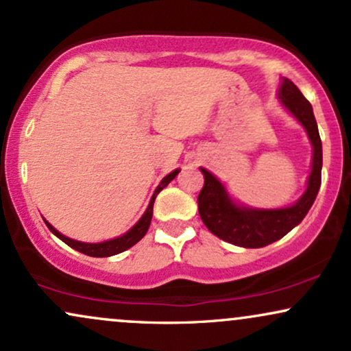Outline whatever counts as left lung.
<instances>
[{
    "label": "left lung",
    "mask_w": 351,
    "mask_h": 351,
    "mask_svg": "<svg viewBox=\"0 0 351 351\" xmlns=\"http://www.w3.org/2000/svg\"><path fill=\"white\" fill-rule=\"evenodd\" d=\"M277 99L280 106L304 127L312 145V163H310L307 188L295 203L291 206L274 209L245 206L229 195L223 181L216 178L206 168H199L204 176V186L198 196L201 219L213 234L239 247H264L291 232L307 216L320 189L322 140L318 135L312 106L302 95L295 84L285 77L280 80Z\"/></svg>",
    "instance_id": "left-lung-1"
}]
</instances>
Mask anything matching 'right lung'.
<instances>
[{"mask_svg":"<svg viewBox=\"0 0 351 351\" xmlns=\"http://www.w3.org/2000/svg\"><path fill=\"white\" fill-rule=\"evenodd\" d=\"M180 173V168H176V170H173L171 173H168L165 178L160 181V184L156 186L155 191H153V196L150 199V203H148L147 209H145V213L140 217L138 221L128 229L127 232H123L122 236L119 237H114V239H107V241H102V243H82V241H75V239H71V237L64 236L62 232H59L58 229L52 226L51 223H47L46 219H44V223H46V226L49 228V231L54 234L56 237H59L62 243H66L69 247L75 249V251L86 254V256H90V257H110V256H115V254H120L123 251H127V249H130L132 245H135L138 243L142 237L147 234L148 228H150V223H152V216H153V203H155V198L156 195H158L162 189L167 186L170 181L175 178L176 175Z\"/></svg>","mask_w":351,"mask_h":351,"instance_id":"1","label":"right lung"}]
</instances>
